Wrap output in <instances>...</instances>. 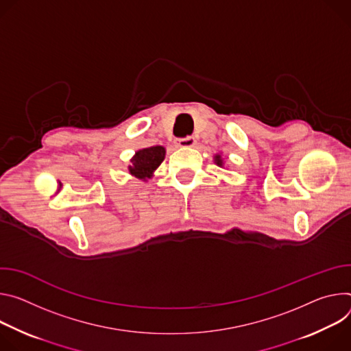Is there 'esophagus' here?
Wrapping results in <instances>:
<instances>
[{
  "instance_id": "1",
  "label": "esophagus",
  "mask_w": 351,
  "mask_h": 351,
  "mask_svg": "<svg viewBox=\"0 0 351 351\" xmlns=\"http://www.w3.org/2000/svg\"><path fill=\"white\" fill-rule=\"evenodd\" d=\"M176 145L178 147H192L197 145V139L193 136H186V138H180L176 141Z\"/></svg>"
}]
</instances>
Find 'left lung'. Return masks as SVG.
I'll return each mask as SVG.
<instances>
[{
	"label": "left lung",
	"instance_id": "left-lung-1",
	"mask_svg": "<svg viewBox=\"0 0 351 351\" xmlns=\"http://www.w3.org/2000/svg\"><path fill=\"white\" fill-rule=\"evenodd\" d=\"M213 162L219 166V167H224V159L221 158V153H216L215 156H213Z\"/></svg>",
	"mask_w": 351,
	"mask_h": 351
}]
</instances>
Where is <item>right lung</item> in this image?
Masks as SVG:
<instances>
[{"label": "right lung", "mask_w": 351, "mask_h": 351, "mask_svg": "<svg viewBox=\"0 0 351 351\" xmlns=\"http://www.w3.org/2000/svg\"><path fill=\"white\" fill-rule=\"evenodd\" d=\"M166 158V147L165 146H150L145 149H139L131 158V165L128 166V173L139 178L142 181H147L153 178L154 171L163 163Z\"/></svg>", "instance_id": "obj_1"}]
</instances>
